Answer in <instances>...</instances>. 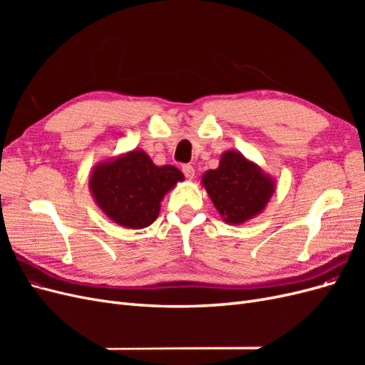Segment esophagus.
I'll use <instances>...</instances> for the list:
<instances>
[{"label":"esophagus","mask_w":365,"mask_h":365,"mask_svg":"<svg viewBox=\"0 0 365 365\" xmlns=\"http://www.w3.org/2000/svg\"><path fill=\"white\" fill-rule=\"evenodd\" d=\"M182 173L185 175L187 180H193V178H195V169H193V165H190V164L182 165Z\"/></svg>","instance_id":"1"}]
</instances>
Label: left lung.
<instances>
[{
	"instance_id": "left-lung-1",
	"label": "left lung",
	"mask_w": 365,
	"mask_h": 365,
	"mask_svg": "<svg viewBox=\"0 0 365 365\" xmlns=\"http://www.w3.org/2000/svg\"><path fill=\"white\" fill-rule=\"evenodd\" d=\"M210 200L227 224L240 225L267 208L275 192V180L239 150H225L217 169L201 180Z\"/></svg>"
}]
</instances>
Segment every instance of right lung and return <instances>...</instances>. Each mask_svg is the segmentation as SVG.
<instances>
[{"mask_svg": "<svg viewBox=\"0 0 365 365\" xmlns=\"http://www.w3.org/2000/svg\"><path fill=\"white\" fill-rule=\"evenodd\" d=\"M181 181L184 175L175 165L153 164L145 150L134 149L96 164L88 185L113 222L140 230L158 217L164 196Z\"/></svg>", "mask_w": 365, "mask_h": 365, "instance_id": "obj_1", "label": "right lung"}]
</instances>
